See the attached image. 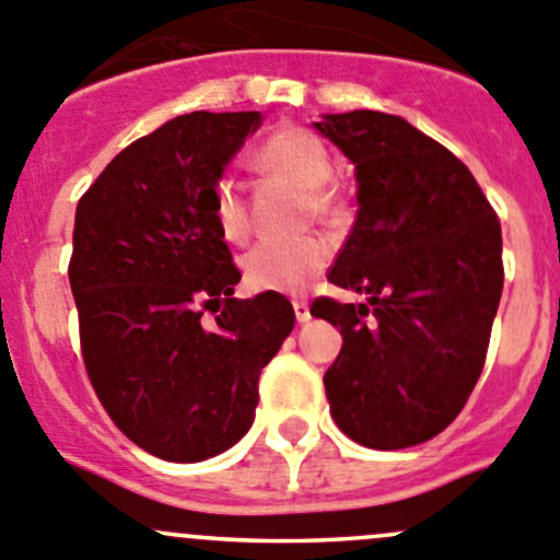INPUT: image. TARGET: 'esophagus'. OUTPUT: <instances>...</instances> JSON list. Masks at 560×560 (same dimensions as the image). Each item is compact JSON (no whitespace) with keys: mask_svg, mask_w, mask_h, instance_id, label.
Segmentation results:
<instances>
[{"mask_svg":"<svg viewBox=\"0 0 560 560\" xmlns=\"http://www.w3.org/2000/svg\"><path fill=\"white\" fill-rule=\"evenodd\" d=\"M292 308H295V319H298V323H308V319H312V312H308V303L301 301V298H298V301H292Z\"/></svg>","mask_w":560,"mask_h":560,"instance_id":"34e87169","label":"esophagus"}]
</instances>
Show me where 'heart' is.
I'll list each match as a JSON object with an SVG mask.
<instances>
[{"mask_svg": "<svg viewBox=\"0 0 560 560\" xmlns=\"http://www.w3.org/2000/svg\"><path fill=\"white\" fill-rule=\"evenodd\" d=\"M257 166L279 180L306 191L308 205L323 219L336 221L345 213V197L334 186V153L319 133L303 125L284 122L270 130L257 148ZM213 219L226 241H243L252 230L246 188L237 177L221 175L210 188ZM330 259L325 237L308 235L301 241H262L246 254L243 270L252 290L303 292Z\"/></svg>", "mask_w": 560, "mask_h": 560, "instance_id": "b5f03b06", "label": "heart"}]
</instances>
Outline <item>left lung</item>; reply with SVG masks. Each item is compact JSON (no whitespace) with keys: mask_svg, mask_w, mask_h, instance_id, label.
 I'll list each match as a JSON object with an SVG mask.
<instances>
[{"mask_svg":"<svg viewBox=\"0 0 560 560\" xmlns=\"http://www.w3.org/2000/svg\"><path fill=\"white\" fill-rule=\"evenodd\" d=\"M317 130L355 164L358 219L317 298L341 330L325 372L336 427L369 448L441 435L479 383L503 290L501 221L468 166L383 112L325 114Z\"/></svg>","mask_w":560,"mask_h":560,"instance_id":"obj_1","label":"left lung"}]
</instances>
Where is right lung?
Here are the masks:
<instances>
[{
  "mask_svg": "<svg viewBox=\"0 0 560 560\" xmlns=\"http://www.w3.org/2000/svg\"><path fill=\"white\" fill-rule=\"evenodd\" d=\"M259 119L180 114L114 155L75 208L68 279L86 374L117 430L170 463L246 435L259 374L295 325L279 292L232 298L241 270L210 205Z\"/></svg>",
  "mask_w": 560,
  "mask_h": 560,
  "instance_id": "right-lung-1",
  "label": "right lung"
}]
</instances>
